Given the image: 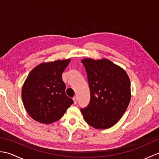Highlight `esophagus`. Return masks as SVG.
I'll use <instances>...</instances> for the list:
<instances>
[{
	"instance_id": "obj_1",
	"label": "esophagus",
	"mask_w": 159,
	"mask_h": 159,
	"mask_svg": "<svg viewBox=\"0 0 159 159\" xmlns=\"http://www.w3.org/2000/svg\"><path fill=\"white\" fill-rule=\"evenodd\" d=\"M73 100H74V104H76V103H77V100H78L77 97H76V96H74V97L73 98Z\"/></svg>"
}]
</instances>
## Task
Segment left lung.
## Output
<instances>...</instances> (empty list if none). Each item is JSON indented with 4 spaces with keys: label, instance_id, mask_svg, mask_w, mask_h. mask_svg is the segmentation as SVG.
I'll list each match as a JSON object with an SVG mask.
<instances>
[{
    "label": "left lung",
    "instance_id": "left-lung-1",
    "mask_svg": "<svg viewBox=\"0 0 159 159\" xmlns=\"http://www.w3.org/2000/svg\"><path fill=\"white\" fill-rule=\"evenodd\" d=\"M81 62L86 70L90 101L81 109L86 122L96 129L114 126L129 104L130 81L123 68L107 59L85 58Z\"/></svg>",
    "mask_w": 159,
    "mask_h": 159
}]
</instances>
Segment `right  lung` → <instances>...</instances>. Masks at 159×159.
I'll return each instance as SVG.
<instances>
[{"instance_id": "add662e5", "label": "right lung", "mask_w": 159, "mask_h": 159, "mask_svg": "<svg viewBox=\"0 0 159 159\" xmlns=\"http://www.w3.org/2000/svg\"><path fill=\"white\" fill-rule=\"evenodd\" d=\"M70 59L42 63L34 67L22 89V98L28 114L42 124L59 120L73 100L66 94L62 73Z\"/></svg>"}]
</instances>
